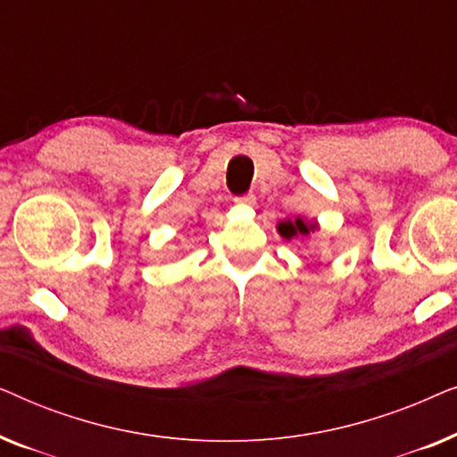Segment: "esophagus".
I'll use <instances>...</instances> for the list:
<instances>
[{"mask_svg":"<svg viewBox=\"0 0 457 457\" xmlns=\"http://www.w3.org/2000/svg\"><path fill=\"white\" fill-rule=\"evenodd\" d=\"M235 204L239 205H255V195L253 193H243V195L235 197Z\"/></svg>","mask_w":457,"mask_h":457,"instance_id":"esophagus-1","label":"esophagus"}]
</instances>
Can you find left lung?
<instances>
[{"label": "left lung", "instance_id": "left-lung-1", "mask_svg": "<svg viewBox=\"0 0 457 457\" xmlns=\"http://www.w3.org/2000/svg\"><path fill=\"white\" fill-rule=\"evenodd\" d=\"M316 224H305L302 218H297L295 222H280L278 224V233L285 237V239H291L295 235H308L310 230L314 233Z\"/></svg>", "mask_w": 457, "mask_h": 457}]
</instances>
